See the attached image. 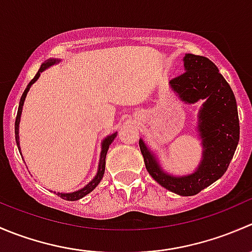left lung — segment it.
<instances>
[{
  "label": "left lung",
  "instance_id": "8db88e82",
  "mask_svg": "<svg viewBox=\"0 0 252 252\" xmlns=\"http://www.w3.org/2000/svg\"><path fill=\"white\" fill-rule=\"evenodd\" d=\"M183 62L185 73L172 79L169 86L188 105L204 101L197 114L202 145L199 166L190 174H169L142 139L139 146L147 172L159 185L180 196H192L225 173L238 146L240 126L234 94L215 63L191 53H185Z\"/></svg>",
  "mask_w": 252,
  "mask_h": 252
}]
</instances>
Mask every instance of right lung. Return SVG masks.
I'll return each instance as SVG.
<instances>
[{
    "mask_svg": "<svg viewBox=\"0 0 252 252\" xmlns=\"http://www.w3.org/2000/svg\"><path fill=\"white\" fill-rule=\"evenodd\" d=\"M61 60H58V58H50V60L45 61L44 63L41 64V67H40L39 72L36 73V75H35L34 79H32V81H30L29 84H28L27 89L24 90V93H23L22 97H20V101H19V107H18V113H17V118H16V124H14V129H16V141H17V146H18V150H19L20 152V146H19V123H20V116H22V111H23V105H24V101H25V97H27L28 93H29L30 88H32V84L35 83V81L37 80L40 77V74H41L44 70H46L47 68H50L51 65H55L57 64V63H60ZM117 136V133H113L111 134V135L106 136L105 139H103L102 142H101V154H100V161H98V168H97V173H96L95 178H94L91 182H89L88 184L85 185L84 188H81L80 190H77V191H73V192H57L56 195H58L60 197H62V199L67 200V201H77V200H80L83 199L84 196H86L88 194H90L91 191H93L94 189H95L96 187H97L98 184H100L101 179L103 178V174H105V167H106V155H107V151H108V147H110V145L112 144V141L116 139ZM56 192V191H55Z\"/></svg>",
    "mask_w": 252,
    "mask_h": 252,
    "instance_id": "obj_1",
    "label": "right lung"
}]
</instances>
